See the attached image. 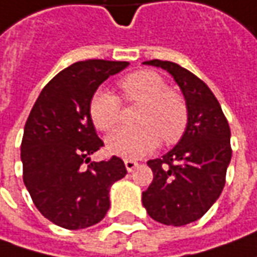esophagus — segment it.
<instances>
[{
  "mask_svg": "<svg viewBox=\"0 0 257 257\" xmlns=\"http://www.w3.org/2000/svg\"><path fill=\"white\" fill-rule=\"evenodd\" d=\"M138 166L137 161H132V159H125V168H126V171L128 172H132L135 168Z\"/></svg>",
  "mask_w": 257,
  "mask_h": 257,
  "instance_id": "esophagus-1",
  "label": "esophagus"
}]
</instances>
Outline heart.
Instances as JSON below:
<instances>
[{
    "label": "heart",
    "mask_w": 257,
    "mask_h": 257,
    "mask_svg": "<svg viewBox=\"0 0 257 257\" xmlns=\"http://www.w3.org/2000/svg\"><path fill=\"white\" fill-rule=\"evenodd\" d=\"M120 93L128 103H141L137 126L120 128L106 139L113 155L138 159L155 151L161 138L166 145L178 142L188 128V103L181 93L168 89L164 76L154 71H137L119 81ZM119 98L106 89L95 91L89 101V116L93 126L111 132L120 119Z\"/></svg>",
    "instance_id": "b5f03b06"
}]
</instances>
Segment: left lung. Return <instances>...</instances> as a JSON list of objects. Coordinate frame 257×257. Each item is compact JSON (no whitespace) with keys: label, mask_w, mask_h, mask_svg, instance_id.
<instances>
[{"label":"left lung","mask_w":257,"mask_h":257,"mask_svg":"<svg viewBox=\"0 0 257 257\" xmlns=\"http://www.w3.org/2000/svg\"><path fill=\"white\" fill-rule=\"evenodd\" d=\"M166 69L183 92L189 120L179 144L148 161L154 181L142 193L148 215L164 225L195 222L220 196L232 158L230 128L220 103L200 78L171 61L144 62Z\"/></svg>","instance_id":"1"}]
</instances>
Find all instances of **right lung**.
<instances>
[{
	"label": "right lung",
	"instance_id": "1",
	"mask_svg": "<svg viewBox=\"0 0 257 257\" xmlns=\"http://www.w3.org/2000/svg\"><path fill=\"white\" fill-rule=\"evenodd\" d=\"M126 61L86 59L54 76L41 91L24 128L23 179L37 209L52 223L76 230L101 222L109 188L126 175L118 156L91 162L99 151L89 116L98 86L128 67Z\"/></svg>",
	"mask_w": 257,
	"mask_h": 257
}]
</instances>
